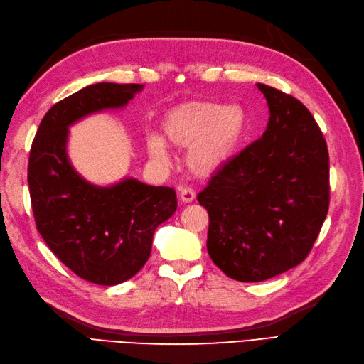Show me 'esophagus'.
<instances>
[{
	"mask_svg": "<svg viewBox=\"0 0 364 364\" xmlns=\"http://www.w3.org/2000/svg\"><path fill=\"white\" fill-rule=\"evenodd\" d=\"M195 198H196V193L193 188H190V187H182L181 188L179 199L182 200V203L188 204V203H191V200H195Z\"/></svg>",
	"mask_w": 364,
	"mask_h": 364,
	"instance_id": "obj_1",
	"label": "esophagus"
}]
</instances>
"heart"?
<instances>
[{
	"label": "heart",
	"instance_id": "1",
	"mask_svg": "<svg viewBox=\"0 0 364 364\" xmlns=\"http://www.w3.org/2000/svg\"><path fill=\"white\" fill-rule=\"evenodd\" d=\"M246 118L237 106L190 101L168 112L160 135L146 136L148 154L159 161L168 160V145L188 149L187 165L193 174L207 177L216 173L233 152L245 132Z\"/></svg>",
	"mask_w": 364,
	"mask_h": 364
}]
</instances>
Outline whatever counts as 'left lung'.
<instances>
[{
    "mask_svg": "<svg viewBox=\"0 0 364 364\" xmlns=\"http://www.w3.org/2000/svg\"><path fill=\"white\" fill-rule=\"evenodd\" d=\"M269 107L260 139L230 157L199 193L207 250L225 276L262 282L302 263L328 212V151L310 110L257 84Z\"/></svg>",
    "mask_w": 364,
    "mask_h": 364,
    "instance_id": "1",
    "label": "left lung"
}]
</instances>
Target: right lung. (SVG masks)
Masks as SVG:
<instances>
[{"mask_svg": "<svg viewBox=\"0 0 364 364\" xmlns=\"http://www.w3.org/2000/svg\"><path fill=\"white\" fill-rule=\"evenodd\" d=\"M143 84L100 82L55 102L32 141L28 183L37 230L80 279L118 285L148 262L157 225L177 208L174 188L136 179L96 187L67 156L68 126L95 112L124 107Z\"/></svg>", "mask_w": 364, "mask_h": 364, "instance_id": "1", "label": "right lung"}]
</instances>
